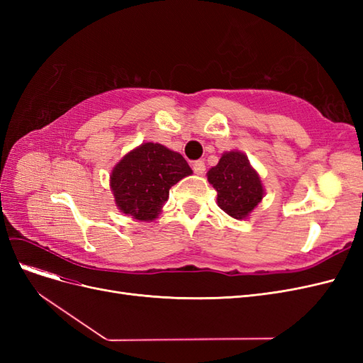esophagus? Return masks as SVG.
I'll use <instances>...</instances> for the list:
<instances>
[{"instance_id":"obj_1","label":"esophagus","mask_w":363,"mask_h":363,"mask_svg":"<svg viewBox=\"0 0 363 363\" xmlns=\"http://www.w3.org/2000/svg\"><path fill=\"white\" fill-rule=\"evenodd\" d=\"M192 169H194V172H195L196 175H201V174H204V171H206V164H204L203 160H196V162L192 163Z\"/></svg>"}]
</instances>
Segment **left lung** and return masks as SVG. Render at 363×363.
<instances>
[{"label":"left lung","instance_id":"8db88e82","mask_svg":"<svg viewBox=\"0 0 363 363\" xmlns=\"http://www.w3.org/2000/svg\"><path fill=\"white\" fill-rule=\"evenodd\" d=\"M207 180L218 192V206L235 219L247 218L265 195L259 174L240 151L224 152Z\"/></svg>","mask_w":363,"mask_h":363}]
</instances>
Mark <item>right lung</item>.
I'll return each mask as SVG.
<instances>
[{
	"mask_svg": "<svg viewBox=\"0 0 363 363\" xmlns=\"http://www.w3.org/2000/svg\"><path fill=\"white\" fill-rule=\"evenodd\" d=\"M191 174L179 152L147 142L115 164L111 188L121 212L139 221H152L168 201L172 186Z\"/></svg>",
	"mask_w": 363,
	"mask_h": 363,
	"instance_id": "add662e5",
	"label": "right lung"
}]
</instances>
